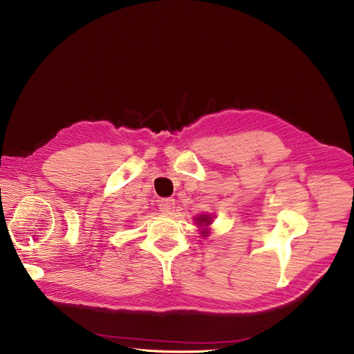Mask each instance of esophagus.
Segmentation results:
<instances>
[{
    "label": "esophagus",
    "mask_w": 354,
    "mask_h": 354,
    "mask_svg": "<svg viewBox=\"0 0 354 354\" xmlns=\"http://www.w3.org/2000/svg\"><path fill=\"white\" fill-rule=\"evenodd\" d=\"M158 209H160V212L169 214L172 213L175 210V200L174 198H162L160 201H158Z\"/></svg>",
    "instance_id": "1"
}]
</instances>
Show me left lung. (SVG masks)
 <instances>
[{"label": "left lung", "instance_id": "8db88e82", "mask_svg": "<svg viewBox=\"0 0 354 354\" xmlns=\"http://www.w3.org/2000/svg\"><path fill=\"white\" fill-rule=\"evenodd\" d=\"M197 221L200 222V225H210L209 216H201V218H197ZM203 234H206V232H203Z\"/></svg>", "mask_w": 354, "mask_h": 354}]
</instances>
